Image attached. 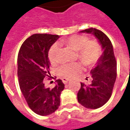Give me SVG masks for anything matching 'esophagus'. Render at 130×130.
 <instances>
[{
	"label": "esophagus",
	"mask_w": 130,
	"mask_h": 130,
	"mask_svg": "<svg viewBox=\"0 0 130 130\" xmlns=\"http://www.w3.org/2000/svg\"><path fill=\"white\" fill-rule=\"evenodd\" d=\"M69 80H70V79H68V78H62V82L64 84H67Z\"/></svg>",
	"instance_id": "34e87169"
}]
</instances>
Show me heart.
Wrapping results in <instances>:
<instances>
[{"label": "heart", "mask_w": 130, "mask_h": 130, "mask_svg": "<svg viewBox=\"0 0 130 130\" xmlns=\"http://www.w3.org/2000/svg\"><path fill=\"white\" fill-rule=\"evenodd\" d=\"M61 43L74 48L78 50V57L87 66H93L99 60L101 56V47L99 43L94 40L89 41L87 36L85 35L71 36L61 41ZM59 45L54 43L48 52V58L52 64L58 62V53ZM83 65L82 62H68L62 64L58 70V73L60 76L69 78L75 76L82 71Z\"/></svg>", "instance_id": "obj_1"}]
</instances>
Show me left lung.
<instances>
[{
  "mask_svg": "<svg viewBox=\"0 0 130 130\" xmlns=\"http://www.w3.org/2000/svg\"><path fill=\"white\" fill-rule=\"evenodd\" d=\"M81 33L92 34L98 39L103 52L94 68L90 71L92 81L89 85L80 83L78 101L88 109H97L109 101L116 78V60L113 46L103 31L95 28L86 29Z\"/></svg>",
  "mask_w": 130,
  "mask_h": 130,
  "instance_id": "8db88e82",
  "label": "left lung"
}]
</instances>
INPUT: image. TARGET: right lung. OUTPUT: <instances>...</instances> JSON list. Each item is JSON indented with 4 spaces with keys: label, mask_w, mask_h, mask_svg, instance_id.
Listing matches in <instances>:
<instances>
[{
    "label": "right lung",
    "mask_w": 130,
    "mask_h": 130,
    "mask_svg": "<svg viewBox=\"0 0 130 130\" xmlns=\"http://www.w3.org/2000/svg\"><path fill=\"white\" fill-rule=\"evenodd\" d=\"M58 35L35 34L22 44L18 55V77L21 92L30 109L41 116L52 114L60 106V96L65 85L56 80L52 89L45 87L50 62L48 52Z\"/></svg>",
    "instance_id": "obj_1"
}]
</instances>
